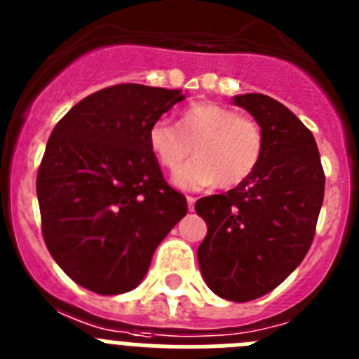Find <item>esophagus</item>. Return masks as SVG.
Wrapping results in <instances>:
<instances>
[{"mask_svg": "<svg viewBox=\"0 0 359 359\" xmlns=\"http://www.w3.org/2000/svg\"><path fill=\"white\" fill-rule=\"evenodd\" d=\"M187 203H189V210H190V212L194 210V203H196V198H192V196H187Z\"/></svg>", "mask_w": 359, "mask_h": 359, "instance_id": "esophagus-1", "label": "esophagus"}]
</instances>
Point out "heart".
Listing matches in <instances>:
<instances>
[{
  "label": "heart",
  "mask_w": 359,
  "mask_h": 359,
  "mask_svg": "<svg viewBox=\"0 0 359 359\" xmlns=\"http://www.w3.org/2000/svg\"><path fill=\"white\" fill-rule=\"evenodd\" d=\"M147 142L158 163L176 170L192 152L196 160L174 176L182 189H199L217 183L230 189L246 182L257 170L264 152V135L252 116L239 115L233 107L198 102L187 107L180 128L158 120L149 128Z\"/></svg>",
  "instance_id": "obj_1"
}]
</instances>
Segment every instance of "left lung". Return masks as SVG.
Returning <instances> with one entry per match:
<instances>
[{"mask_svg":"<svg viewBox=\"0 0 359 359\" xmlns=\"http://www.w3.org/2000/svg\"><path fill=\"white\" fill-rule=\"evenodd\" d=\"M233 104L261 126L264 152L246 182L196 201L208 226L198 261L217 297L248 302L282 284L309 252L325 176L315 136L284 104L261 93Z\"/></svg>","mask_w":359,"mask_h":359,"instance_id":"1","label":"left lung"}]
</instances>
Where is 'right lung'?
<instances>
[{"label": "right lung", "instance_id": "add662e5", "mask_svg": "<svg viewBox=\"0 0 359 359\" xmlns=\"http://www.w3.org/2000/svg\"><path fill=\"white\" fill-rule=\"evenodd\" d=\"M182 90L116 84L82 98L46 144L37 199L53 261L98 294L135 290L158 244L187 214L147 142Z\"/></svg>", "mask_w": 359, "mask_h": 359}]
</instances>
